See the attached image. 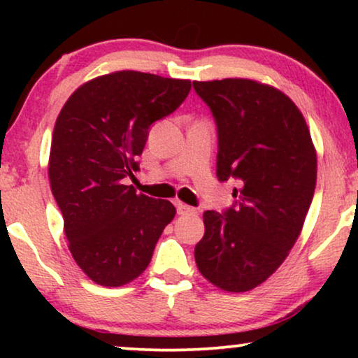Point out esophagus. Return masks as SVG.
Wrapping results in <instances>:
<instances>
[{"mask_svg":"<svg viewBox=\"0 0 358 358\" xmlns=\"http://www.w3.org/2000/svg\"><path fill=\"white\" fill-rule=\"evenodd\" d=\"M176 207H178L179 215H195V213H197V210H195L194 207H189V205H185L182 202L176 203Z\"/></svg>","mask_w":358,"mask_h":358,"instance_id":"34e87169","label":"esophagus"}]
</instances>
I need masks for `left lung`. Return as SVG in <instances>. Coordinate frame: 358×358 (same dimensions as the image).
I'll use <instances>...</instances> for the list:
<instances>
[{
	"mask_svg": "<svg viewBox=\"0 0 358 358\" xmlns=\"http://www.w3.org/2000/svg\"><path fill=\"white\" fill-rule=\"evenodd\" d=\"M218 127L220 180L234 178L236 207L203 213L195 264L220 290L249 292L285 261L316 187L317 158L305 117L287 94L248 78L194 81Z\"/></svg>",
	"mask_w": 358,
	"mask_h": 358,
	"instance_id": "8db88e82",
	"label": "left lung"
}]
</instances>
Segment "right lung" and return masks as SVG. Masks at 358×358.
Listing matches in <instances>:
<instances>
[{"instance_id": "obj_1", "label": "right lung", "mask_w": 358, "mask_h": 358, "mask_svg": "<svg viewBox=\"0 0 358 358\" xmlns=\"http://www.w3.org/2000/svg\"><path fill=\"white\" fill-rule=\"evenodd\" d=\"M190 87L189 80L114 71L81 85L57 117L52 194L71 256L97 285L122 287L140 277L173 222L169 200L136 194L124 178L138 169L150 125L178 109Z\"/></svg>"}]
</instances>
